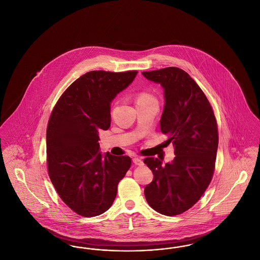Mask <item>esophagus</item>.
Returning a JSON list of instances; mask_svg holds the SVG:
<instances>
[{"label": "esophagus", "mask_w": 260, "mask_h": 260, "mask_svg": "<svg viewBox=\"0 0 260 260\" xmlns=\"http://www.w3.org/2000/svg\"><path fill=\"white\" fill-rule=\"evenodd\" d=\"M133 161H134V164H135V166H143V160L141 159V158H139V157H135V158H133Z\"/></svg>", "instance_id": "obj_1"}]
</instances>
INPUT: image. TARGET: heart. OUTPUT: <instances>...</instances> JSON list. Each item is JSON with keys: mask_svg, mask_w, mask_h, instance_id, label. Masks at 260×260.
Listing matches in <instances>:
<instances>
[{"mask_svg": "<svg viewBox=\"0 0 260 260\" xmlns=\"http://www.w3.org/2000/svg\"><path fill=\"white\" fill-rule=\"evenodd\" d=\"M150 99H154L150 93H147V92H140V93H137V95H136V103L144 102V101L150 100Z\"/></svg>", "mask_w": 260, "mask_h": 260, "instance_id": "b5f03b06", "label": "heart"}]
</instances>
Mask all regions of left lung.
Masks as SVG:
<instances>
[{"label":"left lung","mask_w":260,"mask_h":260,"mask_svg":"<svg viewBox=\"0 0 260 260\" xmlns=\"http://www.w3.org/2000/svg\"><path fill=\"white\" fill-rule=\"evenodd\" d=\"M142 74L165 89L160 131L176 155L166 165L146 157L154 179L144 193L155 211L172 217L192 207L211 183L218 150L217 120L207 96L185 71L169 67Z\"/></svg>","instance_id":"obj_1"}]
</instances>
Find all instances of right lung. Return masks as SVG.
Segmentation results:
<instances>
[{
  "mask_svg": "<svg viewBox=\"0 0 260 260\" xmlns=\"http://www.w3.org/2000/svg\"><path fill=\"white\" fill-rule=\"evenodd\" d=\"M137 71H93L76 79L55 104L46 129L48 175L62 201L91 218L111 207L121 179L132 166L127 156L99 152V131L108 129L110 105Z\"/></svg>",
  "mask_w": 260,
  "mask_h": 260,
  "instance_id": "right-lung-1",
  "label": "right lung"
}]
</instances>
